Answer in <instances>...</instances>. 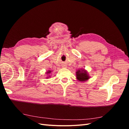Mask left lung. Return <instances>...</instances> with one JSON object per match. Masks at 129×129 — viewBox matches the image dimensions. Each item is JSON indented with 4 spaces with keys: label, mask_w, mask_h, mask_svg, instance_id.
<instances>
[{
    "label": "left lung",
    "mask_w": 129,
    "mask_h": 129,
    "mask_svg": "<svg viewBox=\"0 0 129 129\" xmlns=\"http://www.w3.org/2000/svg\"><path fill=\"white\" fill-rule=\"evenodd\" d=\"M76 76L77 79L79 81H86L89 79V76L88 75L87 73L85 71L84 72H83V71H81L80 70L76 72Z\"/></svg>",
    "instance_id": "obj_1"
}]
</instances>
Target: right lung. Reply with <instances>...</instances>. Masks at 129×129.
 Instances as JSON below:
<instances>
[{
    "mask_svg": "<svg viewBox=\"0 0 129 129\" xmlns=\"http://www.w3.org/2000/svg\"><path fill=\"white\" fill-rule=\"evenodd\" d=\"M50 72H48V73H50Z\"/></svg>",
    "mask_w": 129,
    "mask_h": 129,
    "instance_id": "add662e5",
    "label": "right lung"
}]
</instances>
